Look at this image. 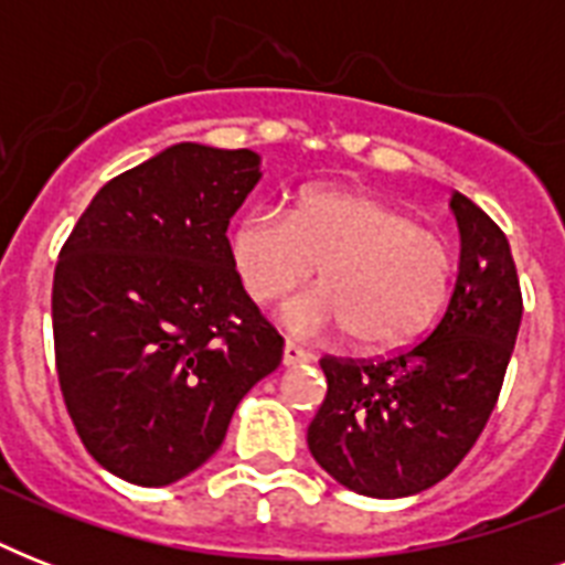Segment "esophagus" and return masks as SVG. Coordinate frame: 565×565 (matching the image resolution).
Segmentation results:
<instances>
[{"label": "esophagus", "instance_id": "obj_1", "mask_svg": "<svg viewBox=\"0 0 565 565\" xmlns=\"http://www.w3.org/2000/svg\"><path fill=\"white\" fill-rule=\"evenodd\" d=\"M313 354L308 352V349H301L299 343H292V340H287L284 343V366H299V363H308Z\"/></svg>", "mask_w": 565, "mask_h": 565}]
</instances>
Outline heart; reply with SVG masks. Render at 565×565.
<instances>
[{
	"label": "heart",
	"mask_w": 565,
	"mask_h": 565,
	"mask_svg": "<svg viewBox=\"0 0 565 565\" xmlns=\"http://www.w3.org/2000/svg\"><path fill=\"white\" fill-rule=\"evenodd\" d=\"M228 255L260 305L281 301L322 266L326 287L292 299L284 322L308 337L352 331L363 352H395L428 334L455 281L446 239L398 204L349 188L308 190L287 216L243 213Z\"/></svg>",
	"instance_id": "obj_1"
}]
</instances>
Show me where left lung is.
I'll list each match as a JSON object with an SVG mask.
<instances>
[{"instance_id": "obj_1", "label": "left lung", "mask_w": 565, "mask_h": 565, "mask_svg": "<svg viewBox=\"0 0 565 565\" xmlns=\"http://www.w3.org/2000/svg\"><path fill=\"white\" fill-rule=\"evenodd\" d=\"M460 273L437 328L381 361L322 358L328 393L308 428L313 460L345 490L404 499L469 455L499 402L522 322V290L504 231L451 195Z\"/></svg>"}]
</instances>
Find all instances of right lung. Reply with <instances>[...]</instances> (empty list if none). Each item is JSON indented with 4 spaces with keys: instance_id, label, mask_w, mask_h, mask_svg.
<instances>
[{
    "instance_id": "1",
    "label": "right lung",
    "mask_w": 565,
    "mask_h": 565,
    "mask_svg": "<svg viewBox=\"0 0 565 565\" xmlns=\"http://www.w3.org/2000/svg\"><path fill=\"white\" fill-rule=\"evenodd\" d=\"M260 181L252 149L179 143L93 195L52 284L57 381L110 475L167 487L211 460L284 337L243 290L231 216Z\"/></svg>"
}]
</instances>
